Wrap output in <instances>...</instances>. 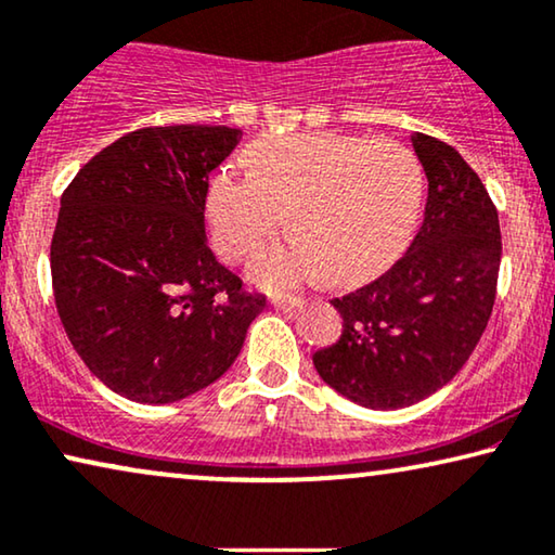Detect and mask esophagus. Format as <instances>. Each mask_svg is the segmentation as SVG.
Wrapping results in <instances>:
<instances>
[{
  "instance_id": "1",
  "label": "esophagus",
  "mask_w": 555,
  "mask_h": 555,
  "mask_svg": "<svg viewBox=\"0 0 555 555\" xmlns=\"http://www.w3.org/2000/svg\"><path fill=\"white\" fill-rule=\"evenodd\" d=\"M301 304H304L301 296H276V299H271V307L279 311H294L299 309Z\"/></svg>"
}]
</instances>
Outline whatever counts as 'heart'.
<instances>
[{"label": "heart", "mask_w": 555, "mask_h": 555, "mask_svg": "<svg viewBox=\"0 0 555 555\" xmlns=\"http://www.w3.org/2000/svg\"><path fill=\"white\" fill-rule=\"evenodd\" d=\"M251 173L218 168L208 181L206 221L216 251L244 261L286 221L294 241L263 251L251 279L267 288L322 274L357 284L392 263L415 229L425 178L417 155L389 138L299 132L246 151Z\"/></svg>", "instance_id": "b5f03b06"}]
</instances>
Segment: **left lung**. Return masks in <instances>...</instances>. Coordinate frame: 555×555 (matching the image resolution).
Wrapping results in <instances>:
<instances>
[{
    "instance_id": "left-lung-1",
    "label": "left lung",
    "mask_w": 555,
    "mask_h": 555,
    "mask_svg": "<svg viewBox=\"0 0 555 555\" xmlns=\"http://www.w3.org/2000/svg\"><path fill=\"white\" fill-rule=\"evenodd\" d=\"M410 140L427 176L423 225L392 269L332 299L341 337L314 352L319 377L372 410L410 408L463 370L501 269V223L478 173L442 140Z\"/></svg>"
}]
</instances>
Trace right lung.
Segmentation results:
<instances>
[{
	"instance_id": "add662e5",
	"label": "right lung",
	"mask_w": 555,
	"mask_h": 555,
	"mask_svg": "<svg viewBox=\"0 0 555 555\" xmlns=\"http://www.w3.org/2000/svg\"><path fill=\"white\" fill-rule=\"evenodd\" d=\"M238 140L225 125L132 130L62 193L50 246L60 322L128 400L166 404L208 387L267 307L206 244L208 173Z\"/></svg>"
}]
</instances>
